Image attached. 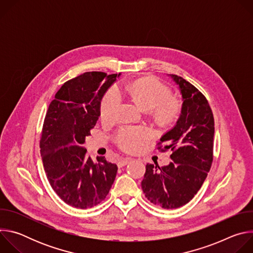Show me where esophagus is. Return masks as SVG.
Listing matches in <instances>:
<instances>
[{
    "label": "esophagus",
    "mask_w": 253,
    "mask_h": 253,
    "mask_svg": "<svg viewBox=\"0 0 253 253\" xmlns=\"http://www.w3.org/2000/svg\"><path fill=\"white\" fill-rule=\"evenodd\" d=\"M131 160H132L131 158H122V159H120V160L118 161L117 165H118V167H123V166L127 165Z\"/></svg>",
    "instance_id": "1"
}]
</instances>
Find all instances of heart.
Here are the masks:
<instances>
[{
  "instance_id": "b5f03b06",
  "label": "heart",
  "mask_w": 253,
  "mask_h": 253,
  "mask_svg": "<svg viewBox=\"0 0 253 253\" xmlns=\"http://www.w3.org/2000/svg\"><path fill=\"white\" fill-rule=\"evenodd\" d=\"M122 93L132 97L145 111H153L162 122H170L180 111L179 102L171 97V90L159 80L143 78L132 82H123L108 90L100 103V117L109 122L116 118L123 101ZM151 137L145 127H122L115 134V142L120 149L135 153L142 149Z\"/></svg>"
}]
</instances>
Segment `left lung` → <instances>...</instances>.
Wrapping results in <instances>:
<instances>
[{"label":"left lung","mask_w":253,"mask_h":253,"mask_svg":"<svg viewBox=\"0 0 253 253\" xmlns=\"http://www.w3.org/2000/svg\"><path fill=\"white\" fill-rule=\"evenodd\" d=\"M182 95V110L173 129L162 136L157 149L172 151L169 165H146L141 182L146 198L164 209L188 203L201 188L213 162L214 118L206 97L191 83L170 75Z\"/></svg>","instance_id":"8db88e82"}]
</instances>
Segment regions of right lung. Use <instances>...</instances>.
Segmentation results:
<instances>
[{
  "mask_svg": "<svg viewBox=\"0 0 253 253\" xmlns=\"http://www.w3.org/2000/svg\"><path fill=\"white\" fill-rule=\"evenodd\" d=\"M117 74L86 73L65 82L50 103L44 119L40 151L48 181L68 205L88 209L109 193L117 165L105 157L93 162L83 144L100 116L103 95Z\"/></svg>",
  "mask_w": 253,
  "mask_h": 253,
  "instance_id": "obj_1",
  "label": "right lung"
}]
</instances>
